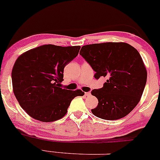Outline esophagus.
I'll list each match as a JSON object with an SVG mask.
<instances>
[{
  "label": "esophagus",
  "instance_id": "34e87169",
  "mask_svg": "<svg viewBox=\"0 0 160 160\" xmlns=\"http://www.w3.org/2000/svg\"><path fill=\"white\" fill-rule=\"evenodd\" d=\"M84 95H85V96H86V97H89V96L91 95V93H90V92H85Z\"/></svg>",
  "mask_w": 160,
  "mask_h": 160
}]
</instances>
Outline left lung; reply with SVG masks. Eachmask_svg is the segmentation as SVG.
<instances>
[{"mask_svg":"<svg viewBox=\"0 0 160 160\" xmlns=\"http://www.w3.org/2000/svg\"><path fill=\"white\" fill-rule=\"evenodd\" d=\"M80 54L96 72V79L107 78L103 87L91 92L98 100L92 112L111 121L128 115L139 102L147 81L137 50L125 42H105L82 46Z\"/></svg>","mask_w":160,"mask_h":160,"instance_id":"1","label":"left lung"}]
</instances>
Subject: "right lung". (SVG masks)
I'll use <instances>...</instances> for the list:
<instances>
[{
	"mask_svg": "<svg viewBox=\"0 0 160 160\" xmlns=\"http://www.w3.org/2000/svg\"><path fill=\"white\" fill-rule=\"evenodd\" d=\"M80 46L45 45L24 52L12 70V90L22 108L32 118L51 122L65 116L80 89L62 88L65 66L77 57Z\"/></svg>",
	"mask_w": 160,
	"mask_h": 160,
	"instance_id": "obj_1",
	"label": "right lung"
}]
</instances>
